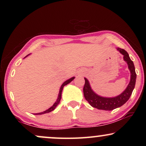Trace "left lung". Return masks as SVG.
<instances>
[{"instance_id":"left-lung-1","label":"left lung","mask_w":146,"mask_h":146,"mask_svg":"<svg viewBox=\"0 0 146 146\" xmlns=\"http://www.w3.org/2000/svg\"><path fill=\"white\" fill-rule=\"evenodd\" d=\"M117 50L123 56V58L128 66V68L130 71V81L124 91L117 96L112 98H106L100 96L96 94L90 85L89 81L84 78L85 84L83 88L84 96L85 99L92 106L98 110H113L117 108H119L124 104L128 100L132 92L134 89L135 81H136V73L135 70V66L132 60L129 56L128 53L125 50L117 48Z\"/></svg>"}]
</instances>
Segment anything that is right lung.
I'll return each mask as SVG.
<instances>
[{
	"label": "right lung",
	"mask_w": 146,
	"mask_h": 146,
	"mask_svg": "<svg viewBox=\"0 0 146 146\" xmlns=\"http://www.w3.org/2000/svg\"><path fill=\"white\" fill-rule=\"evenodd\" d=\"M29 55H30V54H28L27 56H25V58L26 57H27ZM75 78V77H72V78H70V79H68V80H67L66 81H65L62 84V86H61V87H60V91H59V94H58V98H57V100H56V101L55 102H54V104L50 108H48V110H45V111H42V112H40V113H35V115H41V114H44V113H49V112H50V111H53L56 108V106L58 105L59 104V103H60V100H61V97H62V90H63V88H64V86H66V85H67L68 84H69L70 82H71Z\"/></svg>",
	"instance_id": "add662e5"
}]
</instances>
